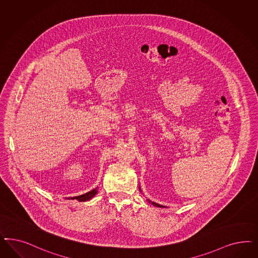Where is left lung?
Masks as SVG:
<instances>
[{
  "mask_svg": "<svg viewBox=\"0 0 258 258\" xmlns=\"http://www.w3.org/2000/svg\"><path fill=\"white\" fill-rule=\"evenodd\" d=\"M140 190H141V188H140ZM148 201H149L150 203H152L153 205H155V206H157V207H164V206H162V205H159V204H158V203H156V202H152L151 200H147Z\"/></svg>",
  "mask_w": 258,
  "mask_h": 258,
  "instance_id": "left-lung-1",
  "label": "left lung"
}]
</instances>
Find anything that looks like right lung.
<instances>
[{"mask_svg":"<svg viewBox=\"0 0 258 258\" xmlns=\"http://www.w3.org/2000/svg\"><path fill=\"white\" fill-rule=\"evenodd\" d=\"M97 194H98V187H97L96 189H93L92 191L84 194V195H81V196L74 197V198H69L68 200H77L78 201H87V200H91L92 198H94Z\"/></svg>","mask_w":258,"mask_h":258,"instance_id":"obj_1","label":"right lung"}]
</instances>
